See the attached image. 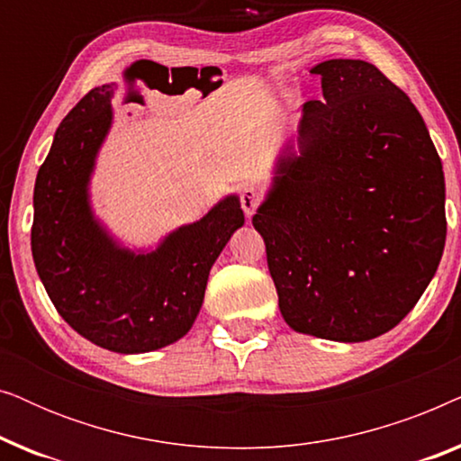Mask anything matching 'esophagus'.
<instances>
[{"instance_id": "obj_1", "label": "esophagus", "mask_w": 461, "mask_h": 461, "mask_svg": "<svg viewBox=\"0 0 461 461\" xmlns=\"http://www.w3.org/2000/svg\"><path fill=\"white\" fill-rule=\"evenodd\" d=\"M258 205H260V193L256 191V188H243L241 191V207L245 212V218H251L258 210Z\"/></svg>"}]
</instances>
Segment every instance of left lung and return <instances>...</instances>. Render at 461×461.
Masks as SVG:
<instances>
[{"label":"left lung","instance_id":"1","mask_svg":"<svg viewBox=\"0 0 461 461\" xmlns=\"http://www.w3.org/2000/svg\"><path fill=\"white\" fill-rule=\"evenodd\" d=\"M311 73L323 100L302 109L251 218L294 331L367 342L401 323L445 249V174L405 92L365 60Z\"/></svg>","mask_w":461,"mask_h":461}]
</instances>
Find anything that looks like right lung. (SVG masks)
<instances>
[{
	"instance_id": "obj_1",
	"label": "right lung",
	"mask_w": 461,
	"mask_h": 461,
	"mask_svg": "<svg viewBox=\"0 0 461 461\" xmlns=\"http://www.w3.org/2000/svg\"><path fill=\"white\" fill-rule=\"evenodd\" d=\"M119 86L94 87L68 111L37 172L31 251L37 275L79 336L100 348L140 355L185 338L197 319L210 270L245 224L239 194L155 248H128L92 205V176L113 128Z\"/></svg>"
}]
</instances>
